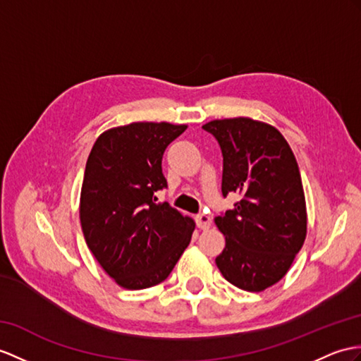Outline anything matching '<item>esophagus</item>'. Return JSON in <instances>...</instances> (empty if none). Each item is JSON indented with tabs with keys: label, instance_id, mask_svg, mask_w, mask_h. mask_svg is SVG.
Segmentation results:
<instances>
[{
	"label": "esophagus",
	"instance_id": "obj_1",
	"mask_svg": "<svg viewBox=\"0 0 361 361\" xmlns=\"http://www.w3.org/2000/svg\"><path fill=\"white\" fill-rule=\"evenodd\" d=\"M196 224L200 230H208V228L211 226V217L208 214L200 213L196 216Z\"/></svg>",
	"mask_w": 361,
	"mask_h": 361
}]
</instances>
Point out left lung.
<instances>
[{"label": "left lung", "instance_id": "left-lung-1", "mask_svg": "<svg viewBox=\"0 0 361 361\" xmlns=\"http://www.w3.org/2000/svg\"><path fill=\"white\" fill-rule=\"evenodd\" d=\"M202 128L221 147L224 197L240 196L214 219L226 240L216 265L234 286L263 291L283 279L306 237L294 153L279 130L250 118L217 119Z\"/></svg>", "mask_w": 361, "mask_h": 361}]
</instances>
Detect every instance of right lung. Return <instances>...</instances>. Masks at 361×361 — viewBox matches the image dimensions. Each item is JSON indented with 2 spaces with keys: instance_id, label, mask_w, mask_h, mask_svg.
Wrapping results in <instances>:
<instances>
[{
  "instance_id": "1",
  "label": "right lung",
  "mask_w": 361,
  "mask_h": 361,
  "mask_svg": "<svg viewBox=\"0 0 361 361\" xmlns=\"http://www.w3.org/2000/svg\"><path fill=\"white\" fill-rule=\"evenodd\" d=\"M187 130L169 122H133L105 131L87 159L79 217L90 251L127 289L154 286L170 276L195 222L156 191L166 188L165 148Z\"/></svg>"
}]
</instances>
